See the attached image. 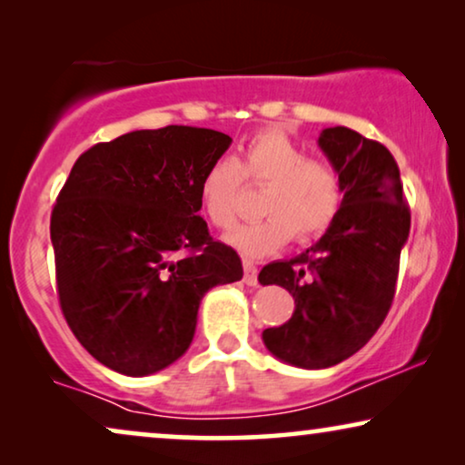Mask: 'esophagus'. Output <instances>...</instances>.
<instances>
[{"mask_svg":"<svg viewBox=\"0 0 465 465\" xmlns=\"http://www.w3.org/2000/svg\"><path fill=\"white\" fill-rule=\"evenodd\" d=\"M243 282L247 285H256L258 283V269L252 260H243Z\"/></svg>","mask_w":465,"mask_h":465,"instance_id":"esophagus-1","label":"esophagus"}]
</instances>
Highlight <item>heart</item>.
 <instances>
[{
  "instance_id": "1",
  "label": "heart",
  "mask_w": 465,
  "mask_h": 465,
  "mask_svg": "<svg viewBox=\"0 0 465 465\" xmlns=\"http://www.w3.org/2000/svg\"><path fill=\"white\" fill-rule=\"evenodd\" d=\"M243 180L266 186L260 199L262 220L243 224L226 241L247 258L271 256L290 243L313 239L332 224L342 203L339 169L323 158H311L288 133L266 129L241 148L237 161L218 158L199 186V205L215 228H231Z\"/></svg>"
}]
</instances>
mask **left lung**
Listing matches in <instances>:
<instances>
[{"instance_id":"left-lung-1","label":"left lung","mask_w":465,"mask_h":465,"mask_svg":"<svg viewBox=\"0 0 465 465\" xmlns=\"http://www.w3.org/2000/svg\"><path fill=\"white\" fill-rule=\"evenodd\" d=\"M317 143L341 173L339 213L313 247L258 275L262 285L288 290L296 304L283 326L264 330L266 349L307 371L339 364L372 339L396 294L411 231L400 169L383 143L347 126L323 129Z\"/></svg>"}]
</instances>
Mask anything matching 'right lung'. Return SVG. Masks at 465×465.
Wrapping results in <instances>:
<instances>
[{"label": "right lung", "instance_id": "right-lung-1", "mask_svg": "<svg viewBox=\"0 0 465 465\" xmlns=\"http://www.w3.org/2000/svg\"><path fill=\"white\" fill-rule=\"evenodd\" d=\"M232 139L196 126L133 131L75 161L50 218L56 292L80 345L126 377L190 347L203 296L243 277L213 241L199 186Z\"/></svg>", "mask_w": 465, "mask_h": 465}]
</instances>
